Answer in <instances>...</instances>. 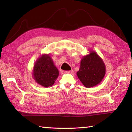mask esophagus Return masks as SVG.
Segmentation results:
<instances>
[{
    "label": "esophagus",
    "mask_w": 132,
    "mask_h": 132,
    "mask_svg": "<svg viewBox=\"0 0 132 132\" xmlns=\"http://www.w3.org/2000/svg\"><path fill=\"white\" fill-rule=\"evenodd\" d=\"M72 70H69V71H66L65 72L66 73H68V74H72Z\"/></svg>",
    "instance_id": "34e87169"
}]
</instances>
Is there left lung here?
I'll return each instance as SVG.
<instances>
[{"label": "left lung", "mask_w": 132, "mask_h": 132, "mask_svg": "<svg viewBox=\"0 0 132 132\" xmlns=\"http://www.w3.org/2000/svg\"><path fill=\"white\" fill-rule=\"evenodd\" d=\"M105 73V67L99 55L92 52L85 56L80 62L79 70L77 76L86 87L97 85L102 80Z\"/></svg>", "instance_id": "obj_1"}]
</instances>
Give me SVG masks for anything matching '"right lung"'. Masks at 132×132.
Masks as SVG:
<instances>
[{
  "mask_svg": "<svg viewBox=\"0 0 132 132\" xmlns=\"http://www.w3.org/2000/svg\"><path fill=\"white\" fill-rule=\"evenodd\" d=\"M33 76L38 84L45 87L52 86L58 77L59 71L49 55H43L36 62Z\"/></svg>",
  "mask_w": 132,
  "mask_h": 132,
  "instance_id": "right-lung-1",
  "label": "right lung"
}]
</instances>
